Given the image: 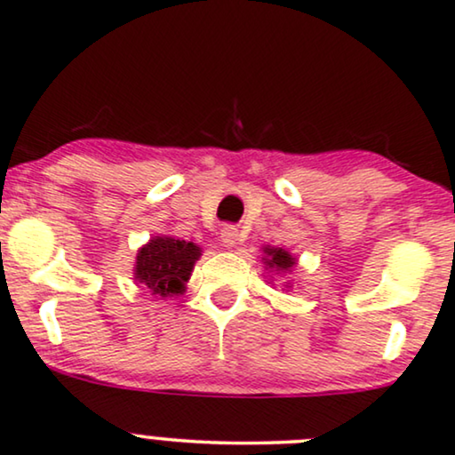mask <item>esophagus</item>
Returning a JSON list of instances; mask_svg holds the SVG:
<instances>
[{"label": "esophagus", "mask_w": 455, "mask_h": 455, "mask_svg": "<svg viewBox=\"0 0 455 455\" xmlns=\"http://www.w3.org/2000/svg\"><path fill=\"white\" fill-rule=\"evenodd\" d=\"M220 239H222V243H224V247H235L241 241V233H239V228H235V227H224L222 231H220Z\"/></svg>", "instance_id": "34e87169"}]
</instances>
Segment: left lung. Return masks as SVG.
<instances>
[{"label": "left lung", "instance_id": "8db88e82", "mask_svg": "<svg viewBox=\"0 0 455 455\" xmlns=\"http://www.w3.org/2000/svg\"><path fill=\"white\" fill-rule=\"evenodd\" d=\"M264 256L262 260L267 264L268 268L277 270V273H287V270L294 268L296 264V258L290 254V251L283 250V247H264Z\"/></svg>", "mask_w": 455, "mask_h": 455}]
</instances>
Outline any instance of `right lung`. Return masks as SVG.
I'll use <instances>...</instances> for the list:
<instances>
[{"label": "right lung", "mask_w": 455, "mask_h": 455, "mask_svg": "<svg viewBox=\"0 0 455 455\" xmlns=\"http://www.w3.org/2000/svg\"><path fill=\"white\" fill-rule=\"evenodd\" d=\"M199 256L201 247L193 241L153 237L138 250L134 279L145 285L151 296L168 298L182 294Z\"/></svg>", "instance_id": "add662e5"}]
</instances>
